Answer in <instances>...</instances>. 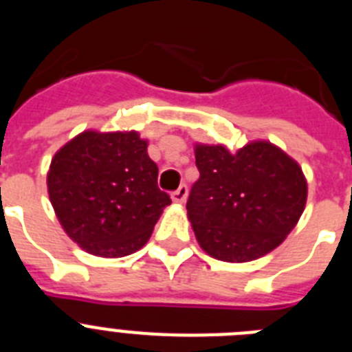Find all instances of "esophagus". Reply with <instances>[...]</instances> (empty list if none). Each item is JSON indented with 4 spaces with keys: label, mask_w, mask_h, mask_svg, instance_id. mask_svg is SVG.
<instances>
[{
    "label": "esophagus",
    "mask_w": 352,
    "mask_h": 352,
    "mask_svg": "<svg viewBox=\"0 0 352 352\" xmlns=\"http://www.w3.org/2000/svg\"><path fill=\"white\" fill-rule=\"evenodd\" d=\"M186 195H188V188H186V185H182L178 190L173 192V195H170V197H173V203L183 204V203H185Z\"/></svg>",
    "instance_id": "1"
}]
</instances>
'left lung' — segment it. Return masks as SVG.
<instances>
[{
    "instance_id": "left-lung-1",
    "label": "left lung",
    "mask_w": 352,
    "mask_h": 352,
    "mask_svg": "<svg viewBox=\"0 0 352 352\" xmlns=\"http://www.w3.org/2000/svg\"><path fill=\"white\" fill-rule=\"evenodd\" d=\"M199 179L186 203L197 243L226 263H248L275 250L296 227L309 186L300 164L270 141L231 151L194 144Z\"/></svg>"
}]
</instances>
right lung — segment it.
I'll return each instance as SVG.
<instances>
[{
	"mask_svg": "<svg viewBox=\"0 0 352 352\" xmlns=\"http://www.w3.org/2000/svg\"><path fill=\"white\" fill-rule=\"evenodd\" d=\"M139 132L84 130L61 146L47 192L63 231L98 257H125L148 243L170 199Z\"/></svg>",
	"mask_w": 352,
	"mask_h": 352,
	"instance_id": "1",
	"label": "right lung"
}]
</instances>
